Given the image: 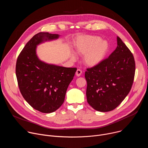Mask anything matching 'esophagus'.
Returning <instances> with one entry per match:
<instances>
[{
  "mask_svg": "<svg viewBox=\"0 0 148 148\" xmlns=\"http://www.w3.org/2000/svg\"><path fill=\"white\" fill-rule=\"evenodd\" d=\"M82 74V71L79 69H77V71H76V73H75V74L77 77H79Z\"/></svg>",
  "mask_w": 148,
  "mask_h": 148,
  "instance_id": "obj_1",
  "label": "esophagus"
}]
</instances>
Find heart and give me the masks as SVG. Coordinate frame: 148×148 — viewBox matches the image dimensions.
<instances>
[{
  "mask_svg": "<svg viewBox=\"0 0 148 148\" xmlns=\"http://www.w3.org/2000/svg\"><path fill=\"white\" fill-rule=\"evenodd\" d=\"M75 51L83 56L84 64L89 67H94L99 65L106 58L109 51L110 45L106 40L97 36H81L74 43ZM71 59L75 60L74 53L71 54Z\"/></svg>",
  "mask_w": 148,
  "mask_h": 148,
  "instance_id": "b5f03b06",
  "label": "heart"
}]
</instances>
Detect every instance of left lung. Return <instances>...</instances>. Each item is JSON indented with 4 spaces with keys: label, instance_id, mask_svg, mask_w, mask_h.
<instances>
[{
    "label": "left lung",
    "instance_id": "1",
    "mask_svg": "<svg viewBox=\"0 0 148 148\" xmlns=\"http://www.w3.org/2000/svg\"><path fill=\"white\" fill-rule=\"evenodd\" d=\"M117 47L108 58L87 69L85 77L88 103L94 110L108 112L116 108L129 94L134 82L133 54L117 36Z\"/></svg>",
    "mask_w": 148,
    "mask_h": 148
}]
</instances>
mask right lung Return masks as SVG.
Listing matches in <instances>:
<instances>
[{"label": "right lung", "mask_w": 148, "mask_h": 148, "mask_svg": "<svg viewBox=\"0 0 148 148\" xmlns=\"http://www.w3.org/2000/svg\"><path fill=\"white\" fill-rule=\"evenodd\" d=\"M60 36L48 32L36 34L27 42L16 62V74L21 94L32 107L43 113L54 112L61 106L77 71L76 68L49 64L37 56L38 45Z\"/></svg>", "instance_id": "1"}]
</instances>
